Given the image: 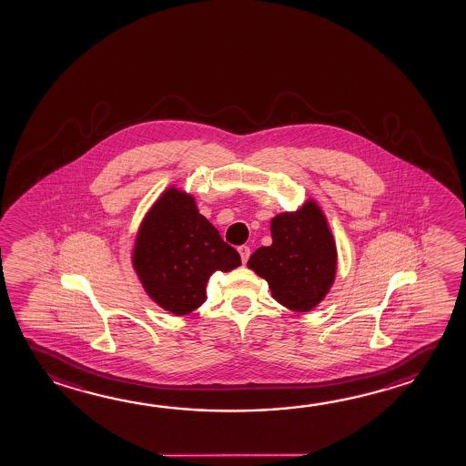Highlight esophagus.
<instances>
[{
    "instance_id": "esophagus-1",
    "label": "esophagus",
    "mask_w": 466,
    "mask_h": 466,
    "mask_svg": "<svg viewBox=\"0 0 466 466\" xmlns=\"http://www.w3.org/2000/svg\"><path fill=\"white\" fill-rule=\"evenodd\" d=\"M238 252H239V256H241V260H243V264H246L248 262V258H249V256H251V249H249V246H239L238 248Z\"/></svg>"
}]
</instances>
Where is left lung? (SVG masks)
Wrapping results in <instances>:
<instances>
[{
    "label": "left lung",
    "instance_id": "obj_1",
    "mask_svg": "<svg viewBox=\"0 0 466 466\" xmlns=\"http://www.w3.org/2000/svg\"><path fill=\"white\" fill-rule=\"evenodd\" d=\"M272 244L252 254L248 267L266 279L279 303L296 312L314 309L333 285L337 246L324 212L308 200L270 222Z\"/></svg>",
    "mask_w": 466,
    "mask_h": 466
}]
</instances>
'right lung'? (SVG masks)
I'll return each instance as SVG.
<instances>
[{
	"label": "right lung",
	"mask_w": 466,
	"mask_h": 466,
	"mask_svg": "<svg viewBox=\"0 0 466 466\" xmlns=\"http://www.w3.org/2000/svg\"><path fill=\"white\" fill-rule=\"evenodd\" d=\"M133 266L152 301L185 316L206 301L210 275L237 268L241 258L199 214L191 194L173 186L144 217Z\"/></svg>",
	"instance_id": "obj_1"
}]
</instances>
